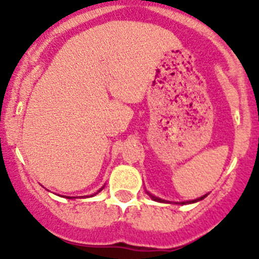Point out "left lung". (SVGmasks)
I'll return each instance as SVG.
<instances>
[{
    "label": "left lung",
    "instance_id": "obj_1",
    "mask_svg": "<svg viewBox=\"0 0 259 259\" xmlns=\"http://www.w3.org/2000/svg\"><path fill=\"white\" fill-rule=\"evenodd\" d=\"M146 193L149 194L150 197H152L153 200H154V201H158V202H168V201H166V200H162V198L155 197V196H153V194H150L149 192H146ZM206 196H207V194H205V196H202V197H200V198H196V200H192V201H184V202H176V203H180V205H187V203H194V202H198V201L203 200V198L206 197Z\"/></svg>",
    "mask_w": 259,
    "mask_h": 259
}]
</instances>
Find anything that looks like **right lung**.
Returning a JSON list of instances; mask_svg holds the SVG:
<instances>
[{
    "mask_svg": "<svg viewBox=\"0 0 259 259\" xmlns=\"http://www.w3.org/2000/svg\"><path fill=\"white\" fill-rule=\"evenodd\" d=\"M102 189H104V187H102V188L100 189V191H98V192H101ZM98 192H97V193H98ZM95 194H96V193H95ZM95 194H92V196H95ZM92 196H91V197H92ZM66 198H71V200H72V198H75V197H66Z\"/></svg>",
    "mask_w": 259,
    "mask_h": 259,
    "instance_id": "1",
    "label": "right lung"
}]
</instances>
